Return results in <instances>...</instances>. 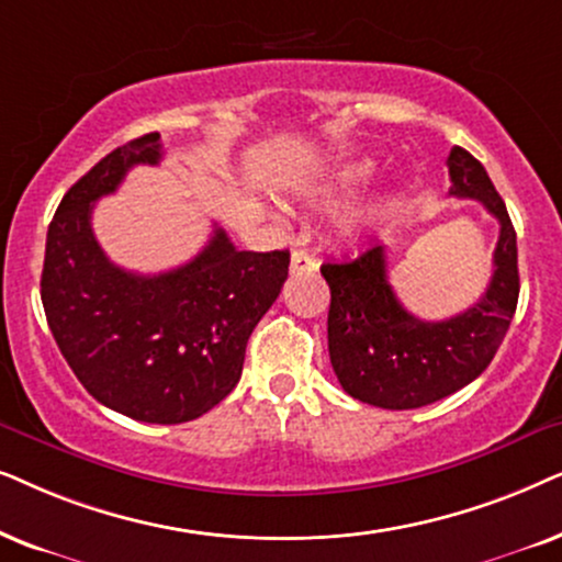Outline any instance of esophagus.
Here are the masks:
<instances>
[{"label":"esophagus","instance_id":"1","mask_svg":"<svg viewBox=\"0 0 562 562\" xmlns=\"http://www.w3.org/2000/svg\"><path fill=\"white\" fill-rule=\"evenodd\" d=\"M316 269L318 261L308 251H293V257H290V272H316Z\"/></svg>","mask_w":562,"mask_h":562}]
</instances>
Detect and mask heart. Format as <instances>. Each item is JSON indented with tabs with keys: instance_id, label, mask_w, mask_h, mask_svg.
Instances as JSON below:
<instances>
[{
	"instance_id": "1",
	"label": "heart",
	"mask_w": 562,
	"mask_h": 562,
	"mask_svg": "<svg viewBox=\"0 0 562 562\" xmlns=\"http://www.w3.org/2000/svg\"><path fill=\"white\" fill-rule=\"evenodd\" d=\"M375 175V164L372 161H347L334 171L326 182H321L316 190L311 192L313 205H339L344 200L351 198L362 190Z\"/></svg>"
}]
</instances>
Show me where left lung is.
<instances>
[{
    "label": "left lung",
    "mask_w": 562,
    "mask_h": 562,
    "mask_svg": "<svg viewBox=\"0 0 562 562\" xmlns=\"http://www.w3.org/2000/svg\"><path fill=\"white\" fill-rule=\"evenodd\" d=\"M454 198L483 203L498 221L493 274L481 301L445 321L403 308L387 282L383 246L351 261H328V355L344 391L370 406L403 411L442 401L481 375L496 355L519 301L516 231L483 164L454 146L447 159Z\"/></svg>",
    "instance_id": "left-lung-1"
}]
</instances>
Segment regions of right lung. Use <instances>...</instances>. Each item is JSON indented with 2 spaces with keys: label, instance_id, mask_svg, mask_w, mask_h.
Wrapping results in <instances>:
<instances>
[{
  "label": "right lung",
  "instance_id": "add662e5",
  "mask_svg": "<svg viewBox=\"0 0 562 562\" xmlns=\"http://www.w3.org/2000/svg\"><path fill=\"white\" fill-rule=\"evenodd\" d=\"M146 133L94 164L48 226L41 301L79 383L102 406L146 424H184L234 391L246 341L288 280V251H238L215 226L187 265L136 274L112 265L92 231L94 203L136 164L161 161Z\"/></svg>",
  "mask_w": 562,
  "mask_h": 562
}]
</instances>
